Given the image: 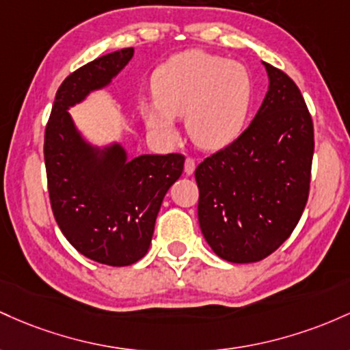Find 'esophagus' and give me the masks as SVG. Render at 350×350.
Instances as JSON below:
<instances>
[{
    "mask_svg": "<svg viewBox=\"0 0 350 350\" xmlns=\"http://www.w3.org/2000/svg\"><path fill=\"white\" fill-rule=\"evenodd\" d=\"M195 160L193 159H190V157H188V159L185 160V174L187 175H191L195 172Z\"/></svg>",
    "mask_w": 350,
    "mask_h": 350,
    "instance_id": "obj_1",
    "label": "esophagus"
}]
</instances>
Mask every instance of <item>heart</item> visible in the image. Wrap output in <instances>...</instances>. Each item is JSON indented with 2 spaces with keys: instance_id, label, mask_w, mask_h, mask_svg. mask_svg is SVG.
<instances>
[{
  "instance_id": "b5f03b06",
  "label": "heart",
  "mask_w": 350,
  "mask_h": 350,
  "mask_svg": "<svg viewBox=\"0 0 350 350\" xmlns=\"http://www.w3.org/2000/svg\"><path fill=\"white\" fill-rule=\"evenodd\" d=\"M154 94V102L142 104L144 119L152 132L175 142V117H185L191 140L215 150L233 142L243 131L253 81L239 62L191 49L157 69Z\"/></svg>"
}]
</instances>
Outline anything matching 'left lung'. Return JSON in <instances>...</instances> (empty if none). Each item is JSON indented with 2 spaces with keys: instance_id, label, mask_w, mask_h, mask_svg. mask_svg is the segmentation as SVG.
<instances>
[{
  "instance_id": "8db88e82",
  "label": "left lung",
  "mask_w": 350,
  "mask_h": 350,
  "mask_svg": "<svg viewBox=\"0 0 350 350\" xmlns=\"http://www.w3.org/2000/svg\"><path fill=\"white\" fill-rule=\"evenodd\" d=\"M269 90L245 132L196 167L198 223L230 262H256L291 237L309 196L314 125L301 90L265 62Z\"/></svg>"
}]
</instances>
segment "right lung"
Segmentation results:
<instances>
[{
	"mask_svg": "<svg viewBox=\"0 0 350 350\" xmlns=\"http://www.w3.org/2000/svg\"><path fill=\"white\" fill-rule=\"evenodd\" d=\"M133 56L132 48L94 59L59 85L44 132L51 208L62 234L81 254L109 266L145 256L163 196L183 172L182 154L129 160L119 144L92 147L68 109L105 88Z\"/></svg>",
	"mask_w": 350,
	"mask_h": 350,
	"instance_id": "add662e5",
	"label": "right lung"
}]
</instances>
